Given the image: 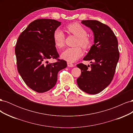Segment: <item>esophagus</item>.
I'll return each mask as SVG.
<instances>
[{
	"label": "esophagus",
	"instance_id": "esophagus-1",
	"mask_svg": "<svg viewBox=\"0 0 133 133\" xmlns=\"http://www.w3.org/2000/svg\"><path fill=\"white\" fill-rule=\"evenodd\" d=\"M67 64H68V66H69V67H73L74 66L73 64H72V63H71L70 62H68Z\"/></svg>",
	"mask_w": 133,
	"mask_h": 133
}]
</instances>
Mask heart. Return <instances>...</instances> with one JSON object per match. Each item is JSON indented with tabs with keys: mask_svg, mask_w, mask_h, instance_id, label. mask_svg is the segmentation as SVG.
Instances as JSON below:
<instances>
[{
	"mask_svg": "<svg viewBox=\"0 0 133 133\" xmlns=\"http://www.w3.org/2000/svg\"><path fill=\"white\" fill-rule=\"evenodd\" d=\"M66 29L70 34L77 37L74 48H68L62 54V58L69 62H74L82 57L83 54L82 48L88 49L91 44V40L87 35V31L81 24L78 23L70 24L66 26ZM55 46L58 49H62L65 44V35L59 29H55L53 35Z\"/></svg>",
	"mask_w": 133,
	"mask_h": 133,
	"instance_id": "b5f03b06",
	"label": "heart"
}]
</instances>
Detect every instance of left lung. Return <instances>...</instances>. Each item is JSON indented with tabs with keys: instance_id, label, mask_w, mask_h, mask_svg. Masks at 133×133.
<instances>
[{
	"instance_id": "8db88e82",
	"label": "left lung",
	"mask_w": 133,
	"mask_h": 133,
	"mask_svg": "<svg viewBox=\"0 0 133 133\" xmlns=\"http://www.w3.org/2000/svg\"><path fill=\"white\" fill-rule=\"evenodd\" d=\"M82 23L93 31L94 44L83 59L90 60V66L83 63L76 65L82 71L76 82L84 92L96 94L106 88L113 79L119 59L118 42L114 32L104 24L95 20L82 21Z\"/></svg>"
}]
</instances>
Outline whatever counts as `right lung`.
<instances>
[{"instance_id":"1","label":"right lung","mask_w":133,"mask_h":133,"mask_svg":"<svg viewBox=\"0 0 133 133\" xmlns=\"http://www.w3.org/2000/svg\"><path fill=\"white\" fill-rule=\"evenodd\" d=\"M61 24L54 19H38L30 23L19 36L15 48L17 69L28 87L38 92L47 91L57 81L58 72L67 66L60 59L53 39ZM55 58L57 61L48 63Z\"/></svg>"}]
</instances>
